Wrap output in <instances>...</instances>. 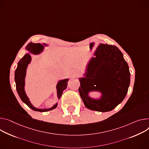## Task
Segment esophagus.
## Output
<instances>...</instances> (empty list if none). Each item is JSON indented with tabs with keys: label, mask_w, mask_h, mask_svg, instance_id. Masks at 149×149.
I'll return each instance as SVG.
<instances>
[{
	"label": "esophagus",
	"mask_w": 149,
	"mask_h": 149,
	"mask_svg": "<svg viewBox=\"0 0 149 149\" xmlns=\"http://www.w3.org/2000/svg\"><path fill=\"white\" fill-rule=\"evenodd\" d=\"M76 75H77V74H76Z\"/></svg>",
	"instance_id": "1"
}]
</instances>
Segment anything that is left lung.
Masks as SVG:
<instances>
[{
    "instance_id": "left-lung-1",
    "label": "left lung",
    "mask_w": 149,
    "mask_h": 149,
    "mask_svg": "<svg viewBox=\"0 0 149 149\" xmlns=\"http://www.w3.org/2000/svg\"><path fill=\"white\" fill-rule=\"evenodd\" d=\"M102 44L103 50L94 52L83 77L79 78L78 91L88 109L106 112L123 101L130 84V72L123 54L115 46ZM101 94L98 99L89 96L91 92Z\"/></svg>"
}]
</instances>
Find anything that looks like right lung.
Here are the masks:
<instances>
[{
	"instance_id": "1",
	"label": "right lung",
	"mask_w": 149,
	"mask_h": 149,
	"mask_svg": "<svg viewBox=\"0 0 149 149\" xmlns=\"http://www.w3.org/2000/svg\"><path fill=\"white\" fill-rule=\"evenodd\" d=\"M47 46H48V45L44 43L42 44L33 43L32 42L29 43L25 47V49L28 50L29 52L25 54L24 57L18 62V66L15 71V81L16 84V88L20 99L25 104L31 108L32 110L41 112H47L49 111L55 109L58 106V103H56L55 105H53L52 107L48 108V109H47V108H45V109H38V108L34 107L31 104L29 98L26 94L24 88L25 84V78L26 76V68H27L29 64H30L31 61V55H39V54L43 52L45 47ZM68 80V78L59 80L56 85L57 97L59 100L61 97L63 91L67 87Z\"/></svg>"
}]
</instances>
